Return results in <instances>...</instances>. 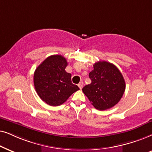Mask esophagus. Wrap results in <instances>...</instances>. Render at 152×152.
Here are the masks:
<instances>
[{"label": "esophagus", "instance_id": "esophagus-1", "mask_svg": "<svg viewBox=\"0 0 152 152\" xmlns=\"http://www.w3.org/2000/svg\"><path fill=\"white\" fill-rule=\"evenodd\" d=\"M78 86V87H79V88L80 89V90H81V89L83 88V82L79 83Z\"/></svg>", "mask_w": 152, "mask_h": 152}]
</instances>
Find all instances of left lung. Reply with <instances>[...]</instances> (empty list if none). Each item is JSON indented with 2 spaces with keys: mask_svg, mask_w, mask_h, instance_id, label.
<instances>
[{
  "mask_svg": "<svg viewBox=\"0 0 152 152\" xmlns=\"http://www.w3.org/2000/svg\"><path fill=\"white\" fill-rule=\"evenodd\" d=\"M93 66L89 74L92 83L83 87V92L97 110L113 108L120 102L126 88L122 73L106 61L97 62Z\"/></svg>",
  "mask_w": 152,
  "mask_h": 152,
  "instance_id": "obj_1",
  "label": "left lung"
}]
</instances>
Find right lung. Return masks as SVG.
Here are the masks:
<instances>
[{"mask_svg":"<svg viewBox=\"0 0 152 152\" xmlns=\"http://www.w3.org/2000/svg\"><path fill=\"white\" fill-rule=\"evenodd\" d=\"M66 66L67 62L63 56L53 55L44 60L34 73L36 92L49 106H60L79 90L72 83V74L65 71Z\"/></svg>","mask_w":152,"mask_h":152,"instance_id":"obj_1","label":"right lung"}]
</instances>
